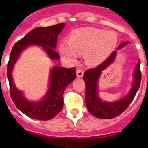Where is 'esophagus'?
<instances>
[{"mask_svg":"<svg viewBox=\"0 0 148 148\" xmlns=\"http://www.w3.org/2000/svg\"><path fill=\"white\" fill-rule=\"evenodd\" d=\"M76 74H77V77H78V78H81V77L83 76V75H84V70H78L76 71Z\"/></svg>","mask_w":148,"mask_h":148,"instance_id":"1","label":"esophagus"}]
</instances>
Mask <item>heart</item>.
Listing matches in <instances>:
<instances>
[{"label":"heart","mask_w":148,"mask_h":148,"mask_svg":"<svg viewBox=\"0 0 148 148\" xmlns=\"http://www.w3.org/2000/svg\"><path fill=\"white\" fill-rule=\"evenodd\" d=\"M118 35L114 31L97 28H81L73 31L68 41L60 43V54L66 61L75 62L83 53L89 66H98L109 58L118 44Z\"/></svg>","instance_id":"heart-1"}]
</instances>
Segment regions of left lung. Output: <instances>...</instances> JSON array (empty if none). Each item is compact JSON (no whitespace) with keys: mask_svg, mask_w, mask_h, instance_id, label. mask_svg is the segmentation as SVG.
I'll use <instances>...</instances> for the list:
<instances>
[{"mask_svg":"<svg viewBox=\"0 0 148 148\" xmlns=\"http://www.w3.org/2000/svg\"><path fill=\"white\" fill-rule=\"evenodd\" d=\"M129 44V41H125L118 47L117 49H120ZM117 51H114L108 59L95 68L90 69L84 73L83 79L85 82L86 92L85 102L87 110L90 113L97 118L109 119L119 116L122 113L130 103L133 101L136 94L140 86L142 74L140 70V60H138L135 70L133 71V83L131 89L125 96L120 100L114 102L103 101L99 96V77L104 70L109 66L115 61Z\"/></svg>","mask_w":148,"mask_h":148,"instance_id":"left-lung-1","label":"left lung"}]
</instances>
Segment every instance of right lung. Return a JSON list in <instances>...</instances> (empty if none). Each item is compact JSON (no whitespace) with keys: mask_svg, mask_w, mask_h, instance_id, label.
<instances>
[{"mask_svg":"<svg viewBox=\"0 0 148 148\" xmlns=\"http://www.w3.org/2000/svg\"><path fill=\"white\" fill-rule=\"evenodd\" d=\"M64 27V23H61L50 27L34 29L18 40L13 46L11 51L7 64L10 95L17 108L30 118L42 121L49 120L54 118L62 110L64 105L63 94L68 84L76 78L75 68L53 66L50 71L47 92L40 101H31L15 85L12 76L13 67L21 53L32 45L42 48L50 59L59 60V55L56 51V44L58 35Z\"/></svg>","mask_w":148,"mask_h":148,"instance_id":"obj_1","label":"right lung"}]
</instances>
